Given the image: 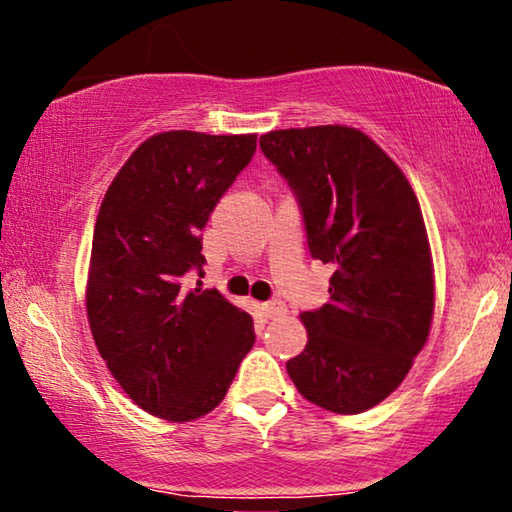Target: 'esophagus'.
Returning a JSON list of instances; mask_svg holds the SVG:
<instances>
[{
    "mask_svg": "<svg viewBox=\"0 0 512 512\" xmlns=\"http://www.w3.org/2000/svg\"><path fill=\"white\" fill-rule=\"evenodd\" d=\"M258 311H261L263 318L272 320V318L283 316V313H286V306H283L281 302H265V304L258 306Z\"/></svg>",
    "mask_w": 512,
    "mask_h": 512,
    "instance_id": "34e87169",
    "label": "esophagus"
}]
</instances>
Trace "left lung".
Instances as JSON below:
<instances>
[{
  "instance_id": "8db88e82",
  "label": "left lung",
  "mask_w": 512,
  "mask_h": 512,
  "mask_svg": "<svg viewBox=\"0 0 512 512\" xmlns=\"http://www.w3.org/2000/svg\"><path fill=\"white\" fill-rule=\"evenodd\" d=\"M261 151L302 206L313 258L334 267L329 302L304 311L306 348L288 375L313 405L359 414L410 373L435 313L419 199L375 141L348 125L272 130Z\"/></svg>"
}]
</instances>
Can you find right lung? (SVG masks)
<instances>
[{"mask_svg":"<svg viewBox=\"0 0 512 512\" xmlns=\"http://www.w3.org/2000/svg\"><path fill=\"white\" fill-rule=\"evenodd\" d=\"M256 153V135L169 130L128 157L93 229L86 316L100 357L141 410L174 423L222 403L256 341L219 290H183L206 265L201 229Z\"/></svg>","mask_w":512,"mask_h":512,"instance_id":"add662e5","label":"right lung"}]
</instances>
